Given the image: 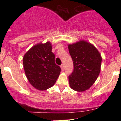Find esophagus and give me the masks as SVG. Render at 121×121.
Wrapping results in <instances>:
<instances>
[{"label": "esophagus", "instance_id": "34e87169", "mask_svg": "<svg viewBox=\"0 0 121 121\" xmlns=\"http://www.w3.org/2000/svg\"><path fill=\"white\" fill-rule=\"evenodd\" d=\"M61 69H62V71H63L64 70V65H63V64H61Z\"/></svg>", "mask_w": 121, "mask_h": 121}]
</instances>
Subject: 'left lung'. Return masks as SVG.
Returning <instances> with one entry per match:
<instances>
[{"instance_id": "1", "label": "left lung", "mask_w": 121, "mask_h": 121, "mask_svg": "<svg viewBox=\"0 0 121 121\" xmlns=\"http://www.w3.org/2000/svg\"><path fill=\"white\" fill-rule=\"evenodd\" d=\"M74 70L68 76L69 86L82 92L90 88L98 78L102 58L98 50L90 43L80 40L68 45Z\"/></svg>"}]
</instances>
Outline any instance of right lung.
I'll return each instance as SVG.
<instances>
[{
	"label": "right lung",
	"mask_w": 121,
	"mask_h": 121,
	"mask_svg": "<svg viewBox=\"0 0 121 121\" xmlns=\"http://www.w3.org/2000/svg\"><path fill=\"white\" fill-rule=\"evenodd\" d=\"M52 44L39 43L24 54L23 59L26 75L33 87L44 91L52 87L58 78L61 68L55 63Z\"/></svg>",
	"instance_id": "1"
}]
</instances>
